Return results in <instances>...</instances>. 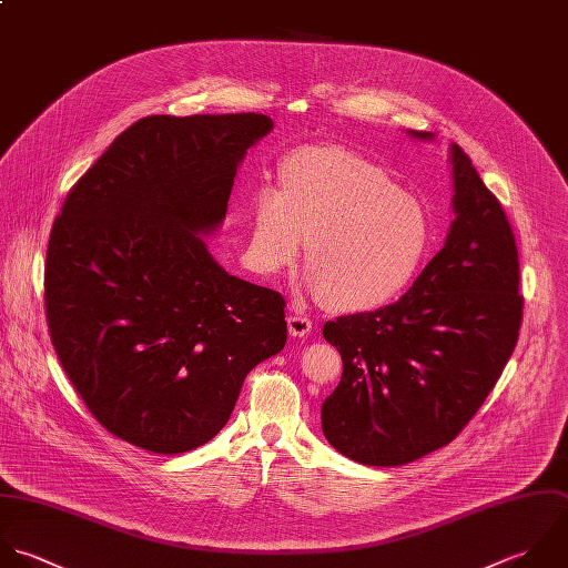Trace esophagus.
<instances>
[{
    "instance_id": "1",
    "label": "esophagus",
    "mask_w": 568,
    "mask_h": 568,
    "mask_svg": "<svg viewBox=\"0 0 568 568\" xmlns=\"http://www.w3.org/2000/svg\"><path fill=\"white\" fill-rule=\"evenodd\" d=\"M312 325H314L312 318L305 316V314H301V312L290 314V318H287V329H290V334H292V336H298V338L307 336V334L312 332Z\"/></svg>"
}]
</instances>
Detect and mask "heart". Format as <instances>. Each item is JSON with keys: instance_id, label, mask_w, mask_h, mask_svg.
I'll list each match as a JSON object with an SVG mask.
<instances>
[{"instance_id": "1", "label": "heart", "mask_w": 568, "mask_h": 568, "mask_svg": "<svg viewBox=\"0 0 568 568\" xmlns=\"http://www.w3.org/2000/svg\"><path fill=\"white\" fill-rule=\"evenodd\" d=\"M285 187L256 192L250 256L276 274L307 239L310 290L343 312L389 303L416 276L432 241L420 199L341 145H307L285 161Z\"/></svg>"}]
</instances>
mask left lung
<instances>
[{"mask_svg":"<svg viewBox=\"0 0 568 568\" xmlns=\"http://www.w3.org/2000/svg\"><path fill=\"white\" fill-rule=\"evenodd\" d=\"M452 163L456 219L445 247L400 301L323 327L343 358L321 409L323 434L361 465L398 467L449 445L518 343L525 298L514 230L456 143Z\"/></svg>","mask_w":568,"mask_h":568,"instance_id":"1","label":"left lung"}]
</instances>
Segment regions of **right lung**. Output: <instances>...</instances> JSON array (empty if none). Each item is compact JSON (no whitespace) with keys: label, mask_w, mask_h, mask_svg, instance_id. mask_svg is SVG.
Here are the masks:
<instances>
[{"label":"right lung","mask_w":568,"mask_h":568,"mask_svg":"<svg viewBox=\"0 0 568 568\" xmlns=\"http://www.w3.org/2000/svg\"><path fill=\"white\" fill-rule=\"evenodd\" d=\"M272 125L256 112L143 116L52 223V347L88 412L134 447L205 445L245 376L285 347V298L227 274L201 239L223 223L236 168Z\"/></svg>","instance_id":"obj_1"}]
</instances>
